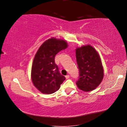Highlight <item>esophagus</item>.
I'll return each mask as SVG.
<instances>
[{"mask_svg":"<svg viewBox=\"0 0 127 127\" xmlns=\"http://www.w3.org/2000/svg\"><path fill=\"white\" fill-rule=\"evenodd\" d=\"M69 78H70V76L68 75H67L65 76V78H66L67 79H69Z\"/></svg>","mask_w":127,"mask_h":127,"instance_id":"esophagus-1","label":"esophagus"}]
</instances>
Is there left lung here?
I'll return each instance as SVG.
<instances>
[{
  "mask_svg": "<svg viewBox=\"0 0 127 127\" xmlns=\"http://www.w3.org/2000/svg\"><path fill=\"white\" fill-rule=\"evenodd\" d=\"M76 57L79 70L77 87L85 92L95 90L104 76V70L98 52L91 45H83L76 49Z\"/></svg>",
  "mask_w": 127,
  "mask_h": 127,
  "instance_id": "left-lung-1",
  "label": "left lung"
}]
</instances>
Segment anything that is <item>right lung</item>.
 Segmentation results:
<instances>
[{
  "label": "right lung",
  "mask_w": 127,
  "mask_h": 127,
  "mask_svg": "<svg viewBox=\"0 0 127 127\" xmlns=\"http://www.w3.org/2000/svg\"><path fill=\"white\" fill-rule=\"evenodd\" d=\"M67 46L65 40L51 37L43 42L36 52L32 63L31 78L34 87L43 94H50L58 91L65 80L54 59L58 52Z\"/></svg>",
  "instance_id": "right-lung-1"
}]
</instances>
